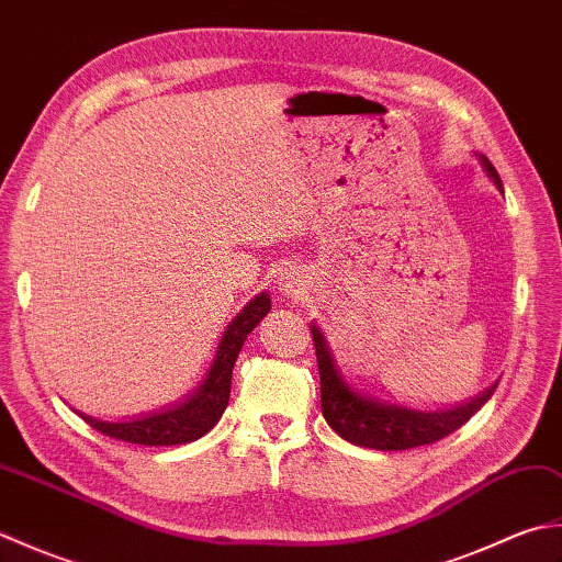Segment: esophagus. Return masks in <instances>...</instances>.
Listing matches in <instances>:
<instances>
[{
	"instance_id": "esophagus-1",
	"label": "esophagus",
	"mask_w": 562,
	"mask_h": 562,
	"mask_svg": "<svg viewBox=\"0 0 562 562\" xmlns=\"http://www.w3.org/2000/svg\"><path fill=\"white\" fill-rule=\"evenodd\" d=\"M302 284H304V274L302 270L296 268H284L280 272L278 278V290L284 294V296H296L302 292Z\"/></svg>"
}]
</instances>
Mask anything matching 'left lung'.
<instances>
[{
    "label": "left lung",
    "instance_id": "8db88e82",
    "mask_svg": "<svg viewBox=\"0 0 562 562\" xmlns=\"http://www.w3.org/2000/svg\"><path fill=\"white\" fill-rule=\"evenodd\" d=\"M481 164L485 173L493 178V183L503 190V181H499L495 166L485 157H481ZM312 338L321 374V411H324L326 423L336 429L342 439L352 441L357 447L403 451L413 447L435 445L441 437L451 435L453 429L469 423L497 389V384H493L491 389H485L481 396H475L461 405H451V408L445 411L405 408V405L362 396L360 391H355L348 381L342 379L324 333H321L318 326H312Z\"/></svg>",
    "mask_w": 562,
    "mask_h": 562
}]
</instances>
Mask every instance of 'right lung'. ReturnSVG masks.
<instances>
[{"label": "right lung", "instance_id": "right-lung-1", "mask_svg": "<svg viewBox=\"0 0 562 562\" xmlns=\"http://www.w3.org/2000/svg\"><path fill=\"white\" fill-rule=\"evenodd\" d=\"M268 312L270 296L268 292H260L256 300H250L234 316L220 340L217 355H214L205 381L188 398L178 401L176 405H169V408L159 413L139 415L125 423H105L83 413H79V417H83V423H89L93 429H99L101 435L121 441H133V445L173 447L200 439L220 423L226 403H229L232 369L236 364L238 350H241L248 333L260 324L262 316H268Z\"/></svg>", "mask_w": 562, "mask_h": 562}]
</instances>
